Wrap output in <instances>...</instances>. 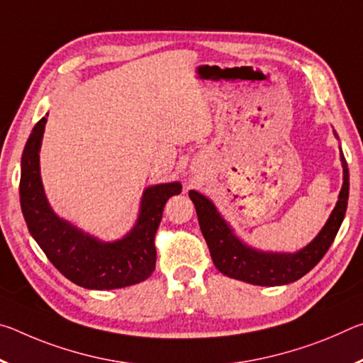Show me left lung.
I'll use <instances>...</instances> for the list:
<instances>
[{
  "label": "left lung",
  "mask_w": 363,
  "mask_h": 363,
  "mask_svg": "<svg viewBox=\"0 0 363 363\" xmlns=\"http://www.w3.org/2000/svg\"><path fill=\"white\" fill-rule=\"evenodd\" d=\"M341 162L344 182L333 213L314 240L293 255L262 253V251H256L243 245L233 235L225 220L219 216L211 201L195 190H190L189 196L195 205L201 233H203L213 262L219 272L251 285L277 286L296 281L312 267H315L328 251L330 245L333 243L344 214H346L349 199V168L342 152Z\"/></svg>",
  "instance_id": "obj_1"
}]
</instances>
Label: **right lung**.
<instances>
[{
	"label": "right lung",
	"instance_id": "add662e5",
	"mask_svg": "<svg viewBox=\"0 0 363 363\" xmlns=\"http://www.w3.org/2000/svg\"><path fill=\"white\" fill-rule=\"evenodd\" d=\"M46 118L36 123L22 153L21 206L32 237L64 277L88 290H115L140 284L155 270V235L169 196L179 182L149 187L140 201L138 224L125 238L102 243L52 213L40 177V145Z\"/></svg>",
	"mask_w": 363,
	"mask_h": 363
}]
</instances>
